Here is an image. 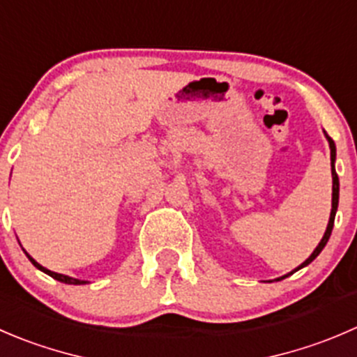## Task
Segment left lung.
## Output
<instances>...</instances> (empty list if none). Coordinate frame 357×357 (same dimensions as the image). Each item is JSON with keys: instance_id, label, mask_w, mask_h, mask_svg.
<instances>
[{"instance_id": "8db88e82", "label": "left lung", "mask_w": 357, "mask_h": 357, "mask_svg": "<svg viewBox=\"0 0 357 357\" xmlns=\"http://www.w3.org/2000/svg\"><path fill=\"white\" fill-rule=\"evenodd\" d=\"M326 139H328V143H330V150H331V176H333V199H331V214H330V221H328L326 231H324V235H323V238H321L319 245H317V248L314 249V252H312V255H310L309 258H307L305 261H303L302 265H300L298 268H295V271H293V272L300 271V268H303V266H307V265H309L310 261H314V259L317 258V255H319V252L323 251V249H324V245H326L328 238H330V235H331V230H333V223H335V214H337V207H338V190H340V181H338L337 171H335V157H337V148H335V143H333V139H331V137L328 136V134H326ZM293 272H289V274L282 275V278H279L278 281H281V279L288 278V275H291Z\"/></svg>"}]
</instances>
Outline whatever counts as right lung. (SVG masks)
I'll return each mask as SVG.
<instances>
[{"instance_id": "obj_1", "label": "right lung", "mask_w": 357, "mask_h": 357, "mask_svg": "<svg viewBox=\"0 0 357 357\" xmlns=\"http://www.w3.org/2000/svg\"><path fill=\"white\" fill-rule=\"evenodd\" d=\"M24 252H26V251H24ZM26 256H27V258L31 259V263H33V265L36 266V268H40L41 272H45V274H48V275H50V278H54V279H57V281L64 282V284H86V281H79V279L69 278V275H62V274H57V272H52V271H48V268H45V266H41L40 263L36 261V259H33V258H31V256L27 255V252H26Z\"/></svg>"}]
</instances>
